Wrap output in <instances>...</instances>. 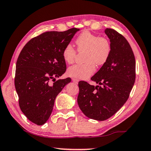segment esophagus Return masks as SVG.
I'll use <instances>...</instances> for the list:
<instances>
[{
  "label": "esophagus",
  "mask_w": 151,
  "mask_h": 151,
  "mask_svg": "<svg viewBox=\"0 0 151 151\" xmlns=\"http://www.w3.org/2000/svg\"><path fill=\"white\" fill-rule=\"evenodd\" d=\"M72 80H73V82L76 83H77L78 82V79H77V78H72Z\"/></svg>",
  "instance_id": "esophagus-1"
}]
</instances>
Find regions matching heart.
<instances>
[{
    "instance_id": "b5f03b06",
    "label": "heart",
    "mask_w": 151,
    "mask_h": 151,
    "mask_svg": "<svg viewBox=\"0 0 151 151\" xmlns=\"http://www.w3.org/2000/svg\"><path fill=\"white\" fill-rule=\"evenodd\" d=\"M78 51H85L84 63L75 64L68 68V75L71 77L85 79L93 75L96 65L105 64L111 53V45L105 37L83 31L75 40ZM76 51L70 44H68L62 50V57L65 63L70 64L75 61Z\"/></svg>"
}]
</instances>
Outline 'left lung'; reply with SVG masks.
<instances>
[{"label":"left lung","mask_w":151,"mask_h":151,"mask_svg":"<svg viewBox=\"0 0 151 151\" xmlns=\"http://www.w3.org/2000/svg\"><path fill=\"white\" fill-rule=\"evenodd\" d=\"M105 33L109 38L111 53L105 64L91 80L100 86L78 82L77 103L89 118L105 120L114 115L126 103L135 79V59L130 44L113 29Z\"/></svg>","instance_id":"1"}]
</instances>
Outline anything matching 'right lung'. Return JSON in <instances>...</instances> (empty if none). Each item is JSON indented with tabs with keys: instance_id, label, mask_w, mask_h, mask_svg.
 Here are the masks:
<instances>
[{
	"instance_id": "add662e5",
	"label": "right lung",
	"mask_w": 151,
	"mask_h": 151,
	"mask_svg": "<svg viewBox=\"0 0 151 151\" xmlns=\"http://www.w3.org/2000/svg\"><path fill=\"white\" fill-rule=\"evenodd\" d=\"M78 30L44 32L29 40L19 55L15 88L21 111L34 124L42 125L48 120L57 96L70 82V78H55L66 70L62 50Z\"/></svg>"
}]
</instances>
